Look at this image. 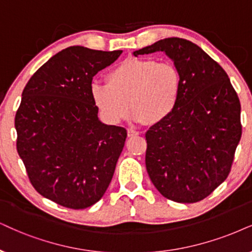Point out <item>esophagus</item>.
<instances>
[{"label":"esophagus","instance_id":"esophagus-1","mask_svg":"<svg viewBox=\"0 0 252 252\" xmlns=\"http://www.w3.org/2000/svg\"><path fill=\"white\" fill-rule=\"evenodd\" d=\"M139 132L136 131L133 128H128V136L129 137H133V136H138Z\"/></svg>","mask_w":252,"mask_h":252}]
</instances>
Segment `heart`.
<instances>
[{
	"instance_id": "heart-1",
	"label": "heart",
	"mask_w": 252,
	"mask_h": 252,
	"mask_svg": "<svg viewBox=\"0 0 252 252\" xmlns=\"http://www.w3.org/2000/svg\"><path fill=\"white\" fill-rule=\"evenodd\" d=\"M106 84L91 86L92 100L104 120L119 123L129 114L146 124H158L172 115L179 102L181 75L174 63L150 58H128L116 65Z\"/></svg>"
}]
</instances>
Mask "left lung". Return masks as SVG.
Instances as JSON below:
<instances>
[{
  "label": "left lung",
  "instance_id": "obj_1",
  "mask_svg": "<svg viewBox=\"0 0 252 252\" xmlns=\"http://www.w3.org/2000/svg\"><path fill=\"white\" fill-rule=\"evenodd\" d=\"M165 52L181 75L172 115L145 133V165L161 195L199 202L227 179L242 136L241 103L228 74L196 44L165 38L133 56Z\"/></svg>",
  "mask_w": 252,
  "mask_h": 252
}]
</instances>
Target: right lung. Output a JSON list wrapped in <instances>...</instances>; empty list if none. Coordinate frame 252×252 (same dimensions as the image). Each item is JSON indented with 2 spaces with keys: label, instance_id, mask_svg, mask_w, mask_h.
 I'll return each mask as SVG.
<instances>
[{
  "label": "right lung",
  "instance_id": "1",
  "mask_svg": "<svg viewBox=\"0 0 252 252\" xmlns=\"http://www.w3.org/2000/svg\"><path fill=\"white\" fill-rule=\"evenodd\" d=\"M122 51L69 46L34 72L15 116L16 148L40 195L71 209L96 203L109 186L126 138L106 126L91 95L93 76Z\"/></svg>",
  "mask_w": 252,
  "mask_h": 252
}]
</instances>
